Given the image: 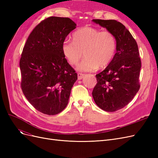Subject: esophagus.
Listing matches in <instances>:
<instances>
[{"mask_svg": "<svg viewBox=\"0 0 158 158\" xmlns=\"http://www.w3.org/2000/svg\"><path fill=\"white\" fill-rule=\"evenodd\" d=\"M84 74L82 73H78V80H82L84 77Z\"/></svg>", "mask_w": 158, "mask_h": 158, "instance_id": "esophagus-1", "label": "esophagus"}]
</instances>
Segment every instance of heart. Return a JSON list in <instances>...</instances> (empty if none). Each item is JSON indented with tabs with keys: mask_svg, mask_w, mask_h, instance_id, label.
<instances>
[{
	"mask_svg": "<svg viewBox=\"0 0 158 158\" xmlns=\"http://www.w3.org/2000/svg\"><path fill=\"white\" fill-rule=\"evenodd\" d=\"M73 41L65 40L62 51L72 65L78 63L84 55L85 58L78 65L80 71H92L99 66H107L115 55L117 41L109 31H101L92 27H84L73 35Z\"/></svg>",
	"mask_w": 158,
	"mask_h": 158,
	"instance_id": "b5f03b06",
	"label": "heart"
}]
</instances>
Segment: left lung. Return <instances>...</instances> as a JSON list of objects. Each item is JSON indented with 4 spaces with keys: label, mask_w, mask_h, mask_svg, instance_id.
I'll return each instance as SVG.
<instances>
[{
    "label": "left lung",
    "mask_w": 158,
    "mask_h": 158,
    "mask_svg": "<svg viewBox=\"0 0 158 158\" xmlns=\"http://www.w3.org/2000/svg\"><path fill=\"white\" fill-rule=\"evenodd\" d=\"M111 32L117 41V52L104 70L95 75L97 84L92 96L104 111L114 112L130 103L140 89L141 60L138 45L121 22L114 20H92Z\"/></svg>",
    "instance_id": "left-lung-1"
}]
</instances>
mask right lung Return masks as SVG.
Instances as JSON below:
<instances>
[{"label":"right lung","mask_w":158,"mask_h":158,"mask_svg":"<svg viewBox=\"0 0 158 158\" xmlns=\"http://www.w3.org/2000/svg\"><path fill=\"white\" fill-rule=\"evenodd\" d=\"M76 24L69 18L51 16L37 24L20 60L21 88L32 106L54 115L67 106L77 74L65 59L62 44Z\"/></svg>","instance_id":"1"}]
</instances>
